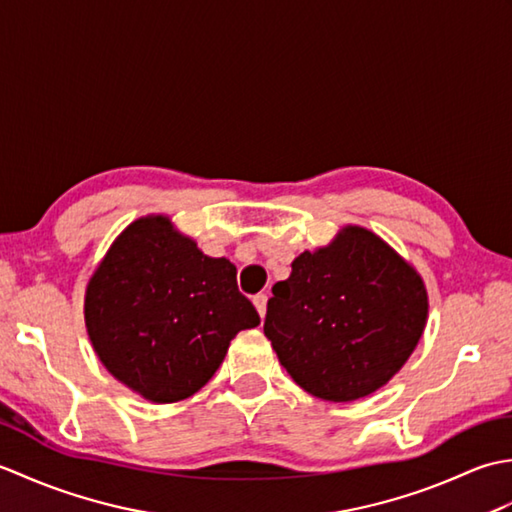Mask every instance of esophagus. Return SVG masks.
<instances>
[{"instance_id": "esophagus-1", "label": "esophagus", "mask_w": 512, "mask_h": 512, "mask_svg": "<svg viewBox=\"0 0 512 512\" xmlns=\"http://www.w3.org/2000/svg\"><path fill=\"white\" fill-rule=\"evenodd\" d=\"M253 303H255V308H257V312H259V317H266V306H268V297L266 295H257L255 299H253Z\"/></svg>"}]
</instances>
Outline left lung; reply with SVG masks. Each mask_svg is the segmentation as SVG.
Listing matches in <instances>:
<instances>
[{
    "mask_svg": "<svg viewBox=\"0 0 512 512\" xmlns=\"http://www.w3.org/2000/svg\"><path fill=\"white\" fill-rule=\"evenodd\" d=\"M427 317L418 270L383 237L347 224L328 246L303 250L273 286L264 334L308 394L352 402L400 372Z\"/></svg>",
    "mask_w": 512,
    "mask_h": 512,
    "instance_id": "obj_1",
    "label": "left lung"
}]
</instances>
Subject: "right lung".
Returning <instances> with one entry per match:
<instances>
[{
  "instance_id": "1",
  "label": "right lung",
  "mask_w": 512,
  "mask_h": 512,
  "mask_svg": "<svg viewBox=\"0 0 512 512\" xmlns=\"http://www.w3.org/2000/svg\"><path fill=\"white\" fill-rule=\"evenodd\" d=\"M85 328L99 361L156 405L200 391L237 332L259 314L237 268L209 257L169 215H143L118 235L85 288Z\"/></svg>"
}]
</instances>
